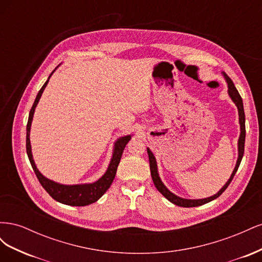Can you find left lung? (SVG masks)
<instances>
[{"label": "left lung", "instance_id": "obj_1", "mask_svg": "<svg viewBox=\"0 0 262 262\" xmlns=\"http://www.w3.org/2000/svg\"><path fill=\"white\" fill-rule=\"evenodd\" d=\"M223 75L225 77V80L228 85V95L229 97L232 98V100L235 102V105L237 106V109H238V115H239V124H241V136L238 140V160H237L236 166L233 170V173L229 177L228 181L223 186L220 191L214 194L210 198H205V199H198V200H190V199H182L180 196H177L176 194H173L170 192L169 190L165 187V185L162 182L160 176H158V171H157V165H156V160L153 153L150 152V149L147 147V154H148V160H149V169H150V176H152L153 182L156 187V189L160 191L166 199L169 200L171 203L178 205V207H184V208H192V207H199V205L208 203L214 199H216L222 193H223L226 188L231 184V181L233 180L235 173L239 167V164L242 162V158L244 156V149H245V138H246V129H245V113H244V106H243V99L241 97V95L238 91L236 90V87L233 83V81L229 78V76L223 72Z\"/></svg>", "mask_w": 262, "mask_h": 262}]
</instances>
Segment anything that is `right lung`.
<instances>
[{
    "instance_id": "1",
    "label": "right lung",
    "mask_w": 262,
    "mask_h": 262,
    "mask_svg": "<svg viewBox=\"0 0 262 262\" xmlns=\"http://www.w3.org/2000/svg\"><path fill=\"white\" fill-rule=\"evenodd\" d=\"M52 73L50 74V76L52 75ZM50 76L48 77L47 82L43 84L40 91H39V93L37 94V97L34 101V105L30 109L28 122H27V129H26V131H27V133H26L27 155L29 158V162L31 164V167H33L39 182H40L46 191L51 195V198H53L55 201H58L63 204L73 205V207H84V205H89V204L96 202L99 198L107 191L109 187L112 186L113 181L115 179V176H116L118 165H119V163H120V160H121L123 149H124L126 143L130 141L131 136L122 137V138L117 140V142L115 143L112 161H110V164L108 166V169L104 173V176L99 178L96 182H93V184H85V185L68 186V185H60V184H58V182H54L48 178H46L42 173L37 169L36 164L33 160L29 133H30L31 121H33V117H34V113H35V108L38 104L39 99H40V97H41V95L46 89L47 84H48V82H49Z\"/></svg>"
}]
</instances>
